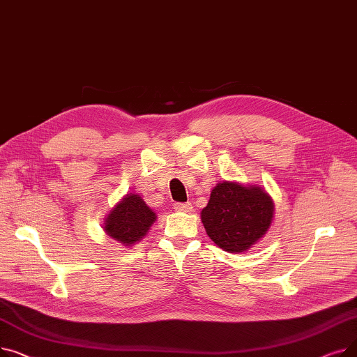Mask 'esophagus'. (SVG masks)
Here are the masks:
<instances>
[{"label":"esophagus","mask_w":357,"mask_h":357,"mask_svg":"<svg viewBox=\"0 0 357 357\" xmlns=\"http://www.w3.org/2000/svg\"><path fill=\"white\" fill-rule=\"evenodd\" d=\"M174 208L179 213H190L192 210V205L190 202H175Z\"/></svg>","instance_id":"esophagus-1"}]
</instances>
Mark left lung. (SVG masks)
I'll list each match as a JSON object with an SVG mask.
<instances>
[{"label":"left lung","instance_id":"obj_1","mask_svg":"<svg viewBox=\"0 0 357 357\" xmlns=\"http://www.w3.org/2000/svg\"><path fill=\"white\" fill-rule=\"evenodd\" d=\"M273 213V201L265 188L222 181L213 188L201 221L220 249L243 253L268 233Z\"/></svg>","mask_w":357,"mask_h":357}]
</instances>
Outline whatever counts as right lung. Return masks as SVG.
<instances>
[{"label": "right lung", "mask_w": 357, "mask_h": 357, "mask_svg": "<svg viewBox=\"0 0 357 357\" xmlns=\"http://www.w3.org/2000/svg\"><path fill=\"white\" fill-rule=\"evenodd\" d=\"M158 215L139 194H127L108 213L104 231L112 240L131 248L144 238Z\"/></svg>", "instance_id": "1"}]
</instances>
